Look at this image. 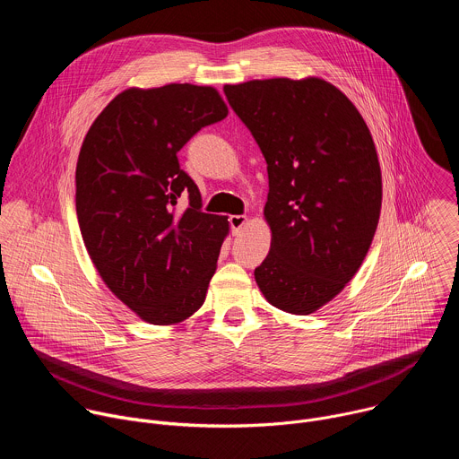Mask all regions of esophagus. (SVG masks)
Returning a JSON list of instances; mask_svg holds the SVG:
<instances>
[{
  "instance_id": "esophagus-1",
  "label": "esophagus",
  "mask_w": 459,
  "mask_h": 459,
  "mask_svg": "<svg viewBox=\"0 0 459 459\" xmlns=\"http://www.w3.org/2000/svg\"><path fill=\"white\" fill-rule=\"evenodd\" d=\"M229 223H230V230H232V234L234 236H238L239 232H241V229L245 227V223H247V216H238V214H234V216H230L229 218Z\"/></svg>"
}]
</instances>
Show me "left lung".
<instances>
[{
	"label": "left lung",
	"mask_w": 459,
	"mask_h": 459,
	"mask_svg": "<svg viewBox=\"0 0 459 459\" xmlns=\"http://www.w3.org/2000/svg\"><path fill=\"white\" fill-rule=\"evenodd\" d=\"M267 161L269 255L255 271L267 301L310 314L358 273L381 211V170L351 100L319 78L225 85Z\"/></svg>",
	"instance_id": "1"
}]
</instances>
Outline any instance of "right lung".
Here are the masks:
<instances>
[{"label":"right lung","instance_id":"add662e5","mask_svg":"<svg viewBox=\"0 0 459 459\" xmlns=\"http://www.w3.org/2000/svg\"><path fill=\"white\" fill-rule=\"evenodd\" d=\"M229 114L212 87L128 89L96 117L76 167V212L92 264L142 319L172 325L198 310L229 232L202 211L178 152ZM181 197L189 207L177 211Z\"/></svg>","mask_w":459,"mask_h":459}]
</instances>
